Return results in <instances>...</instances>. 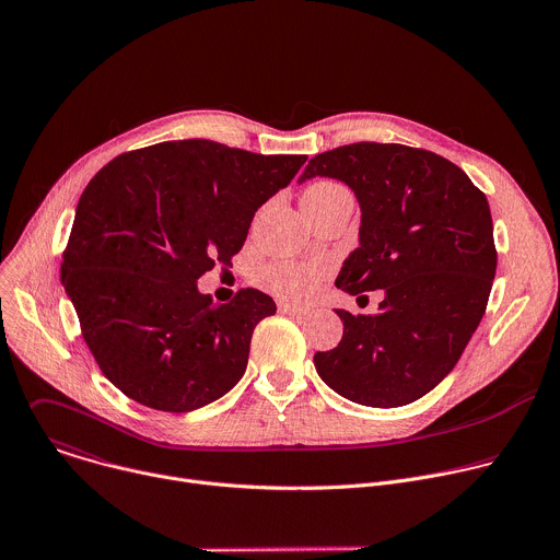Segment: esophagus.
<instances>
[{"label":"esophagus","mask_w":560,"mask_h":560,"mask_svg":"<svg viewBox=\"0 0 560 560\" xmlns=\"http://www.w3.org/2000/svg\"><path fill=\"white\" fill-rule=\"evenodd\" d=\"M279 312H283V314H305V307L301 303L279 301Z\"/></svg>","instance_id":"obj_1"}]
</instances>
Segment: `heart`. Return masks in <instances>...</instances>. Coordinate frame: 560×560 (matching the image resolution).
Masks as SVG:
<instances>
[{
	"label": "heart",
	"instance_id": "heart-1",
	"mask_svg": "<svg viewBox=\"0 0 560 560\" xmlns=\"http://www.w3.org/2000/svg\"><path fill=\"white\" fill-rule=\"evenodd\" d=\"M341 190L346 188L335 182H316L303 192V201H318ZM326 272L328 264L324 261H270L257 272V283L281 299L301 301L316 290Z\"/></svg>",
	"mask_w": 560,
	"mask_h": 560
}]
</instances>
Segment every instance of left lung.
I'll return each instance as SVG.
<instances>
[{"label": "left lung", "mask_w": 560, "mask_h": 560, "mask_svg": "<svg viewBox=\"0 0 560 560\" xmlns=\"http://www.w3.org/2000/svg\"><path fill=\"white\" fill-rule=\"evenodd\" d=\"M312 177L343 182L361 206L359 248L337 288L383 290L374 314L337 310L343 337L314 354L316 372L348 401L408 406L452 372L486 314L497 275L490 203L447 159L401 143L322 152L299 182Z\"/></svg>", "instance_id": "obj_1"}]
</instances>
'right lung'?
I'll return each instance as SVG.
<instances>
[{
    "label": "right lung",
    "mask_w": 560,
    "mask_h": 560,
    "mask_svg": "<svg viewBox=\"0 0 560 560\" xmlns=\"http://www.w3.org/2000/svg\"><path fill=\"white\" fill-rule=\"evenodd\" d=\"M305 159L184 139L124 152L91 179L61 281L100 370L132 401L190 412L244 376L255 326L277 305L255 288L214 303L197 279L232 266L255 212Z\"/></svg>",
    "instance_id": "1"
}]
</instances>
